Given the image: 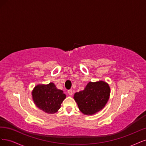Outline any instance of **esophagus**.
<instances>
[{
	"mask_svg": "<svg viewBox=\"0 0 146 146\" xmlns=\"http://www.w3.org/2000/svg\"><path fill=\"white\" fill-rule=\"evenodd\" d=\"M67 92H68L69 95H73V91L72 90H68Z\"/></svg>",
	"mask_w": 146,
	"mask_h": 146,
	"instance_id": "esophagus-1",
	"label": "esophagus"
}]
</instances>
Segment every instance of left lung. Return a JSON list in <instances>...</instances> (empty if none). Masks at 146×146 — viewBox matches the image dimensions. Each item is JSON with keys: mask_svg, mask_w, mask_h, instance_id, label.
Masks as SVG:
<instances>
[{"mask_svg": "<svg viewBox=\"0 0 146 146\" xmlns=\"http://www.w3.org/2000/svg\"><path fill=\"white\" fill-rule=\"evenodd\" d=\"M110 88L104 81L89 82L83 90L74 93L73 98L84 115H92L101 111L109 100Z\"/></svg>", "mask_w": 146, "mask_h": 146, "instance_id": "left-lung-1", "label": "left lung"}]
</instances>
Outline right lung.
I'll list each match as a JSON object with an SVG mask.
<instances>
[{
	"instance_id": "1",
	"label": "right lung",
	"mask_w": 146,
	"mask_h": 146,
	"mask_svg": "<svg viewBox=\"0 0 146 146\" xmlns=\"http://www.w3.org/2000/svg\"><path fill=\"white\" fill-rule=\"evenodd\" d=\"M32 98L35 104L46 113L53 114L60 109L66 98L64 92L56 88L54 84H38L33 90Z\"/></svg>"
}]
</instances>
